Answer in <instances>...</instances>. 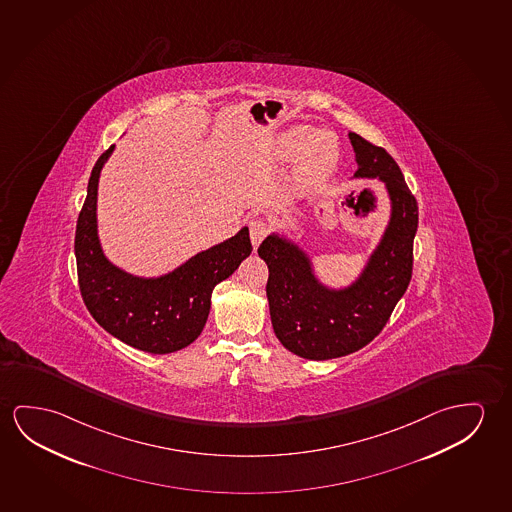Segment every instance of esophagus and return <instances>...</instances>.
<instances>
[{
  "mask_svg": "<svg viewBox=\"0 0 512 512\" xmlns=\"http://www.w3.org/2000/svg\"><path fill=\"white\" fill-rule=\"evenodd\" d=\"M248 228H250V239H252L253 248H257L262 243V239L268 234V223L255 214L248 221Z\"/></svg>",
  "mask_w": 512,
  "mask_h": 512,
  "instance_id": "obj_1",
  "label": "esophagus"
}]
</instances>
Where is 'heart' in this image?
Listing matches in <instances>:
<instances>
[{"instance_id":"obj_1","label":"heart","mask_w":512,"mask_h":512,"mask_svg":"<svg viewBox=\"0 0 512 512\" xmlns=\"http://www.w3.org/2000/svg\"><path fill=\"white\" fill-rule=\"evenodd\" d=\"M282 158H298L303 181L319 182L330 175L339 161V143L328 131L310 126H294L278 136Z\"/></svg>"}]
</instances>
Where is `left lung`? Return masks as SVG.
Returning a JSON list of instances; mask_svg holds the SVG:
<instances>
[{
    "label": "left lung",
    "instance_id": "8db88e82",
    "mask_svg": "<svg viewBox=\"0 0 512 512\" xmlns=\"http://www.w3.org/2000/svg\"><path fill=\"white\" fill-rule=\"evenodd\" d=\"M356 154L358 179L385 182L390 220L362 275L344 289L319 282L312 260L298 244L269 234L259 246L268 264L269 314L276 339L307 360H331L354 353L378 337L413 271V239L418 205L401 168L383 147L349 133Z\"/></svg>",
    "mask_w": 512,
    "mask_h": 512
}]
</instances>
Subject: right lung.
<instances>
[{
  "instance_id": "1",
  "label": "right lung",
  "mask_w": 512,
  "mask_h": 512,
  "mask_svg": "<svg viewBox=\"0 0 512 512\" xmlns=\"http://www.w3.org/2000/svg\"><path fill=\"white\" fill-rule=\"evenodd\" d=\"M115 145L97 159L74 239L79 291L95 321L115 339L145 353L179 351L198 339L216 285L252 253L248 227L197 253L168 275L142 278L113 266L97 236V186Z\"/></svg>"
}]
</instances>
